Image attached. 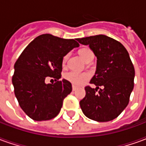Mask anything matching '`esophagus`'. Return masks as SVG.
I'll return each instance as SVG.
<instances>
[{
    "mask_svg": "<svg viewBox=\"0 0 146 146\" xmlns=\"http://www.w3.org/2000/svg\"><path fill=\"white\" fill-rule=\"evenodd\" d=\"M72 88H73V91L74 92V91H76V89H77V87H76V86H75V85H73V86H72Z\"/></svg>",
    "mask_w": 146,
    "mask_h": 146,
    "instance_id": "esophagus-1",
    "label": "esophagus"
}]
</instances>
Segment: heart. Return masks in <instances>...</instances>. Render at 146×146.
I'll list each match as a JSON object with an SVG mask.
<instances>
[{"label": "heart", "mask_w": 146, "mask_h": 146, "mask_svg": "<svg viewBox=\"0 0 146 146\" xmlns=\"http://www.w3.org/2000/svg\"><path fill=\"white\" fill-rule=\"evenodd\" d=\"M80 55L82 57L84 60L86 62L91 58H94V53L90 48H84L80 49L79 51ZM67 58H68V54H66L62 58V65H66V63ZM90 73H85V72H77V71H70L69 73L65 74V79L68 80L69 82L72 83L75 85H82L85 84L89 79H90Z\"/></svg>", "instance_id": "heart-1"}]
</instances>
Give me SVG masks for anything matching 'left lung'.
Segmentation results:
<instances>
[{"label":"left lung","instance_id":"8db88e82","mask_svg":"<svg viewBox=\"0 0 146 146\" xmlns=\"http://www.w3.org/2000/svg\"><path fill=\"white\" fill-rule=\"evenodd\" d=\"M79 43L89 45L97 57V70L90 84L86 86V95L80 106L89 119L107 122L122 113L130 101L134 88L135 68L124 46L105 35L77 38ZM99 86L103 88L99 89ZM100 89L99 90L98 89Z\"/></svg>","mask_w":146,"mask_h":146}]
</instances>
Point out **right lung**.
Segmentation results:
<instances>
[{
  "label": "right lung",
  "instance_id": "1",
  "mask_svg": "<svg viewBox=\"0 0 146 146\" xmlns=\"http://www.w3.org/2000/svg\"><path fill=\"white\" fill-rule=\"evenodd\" d=\"M76 40L42 34L27 45L15 62L12 76L15 95L24 113L33 120L54 118L64 98L72 92L71 83L59 79L63 57L79 47ZM48 77L56 82L46 85Z\"/></svg>",
  "mask_w": 146,
  "mask_h": 146
}]
</instances>
